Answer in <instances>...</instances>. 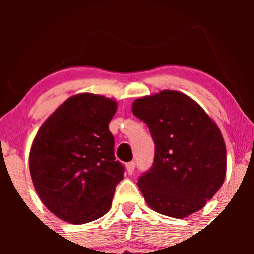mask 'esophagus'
<instances>
[{
  "label": "esophagus",
  "instance_id": "esophagus-1",
  "mask_svg": "<svg viewBox=\"0 0 254 254\" xmlns=\"http://www.w3.org/2000/svg\"><path fill=\"white\" fill-rule=\"evenodd\" d=\"M125 167H127V173H129V175H132V173H134V170H135V162L127 163V166H125Z\"/></svg>",
  "mask_w": 254,
  "mask_h": 254
}]
</instances>
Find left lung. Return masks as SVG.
I'll list each match as a JSON object with an SVG mask.
<instances>
[{
    "label": "left lung",
    "mask_w": 254,
    "mask_h": 254,
    "mask_svg": "<svg viewBox=\"0 0 254 254\" xmlns=\"http://www.w3.org/2000/svg\"><path fill=\"white\" fill-rule=\"evenodd\" d=\"M131 109L155 142L152 167L137 182L147 205L175 219L203 209L226 177L216 123L193 98L171 89L135 99Z\"/></svg>",
    "instance_id": "1"
}]
</instances>
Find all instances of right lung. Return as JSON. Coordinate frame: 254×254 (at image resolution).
<instances>
[{
  "label": "right lung",
  "instance_id": "add662e5",
  "mask_svg": "<svg viewBox=\"0 0 254 254\" xmlns=\"http://www.w3.org/2000/svg\"><path fill=\"white\" fill-rule=\"evenodd\" d=\"M115 99L78 93L66 99L38 130L29 171L40 200L59 219L73 225L109 211L124 168L114 157L109 123Z\"/></svg>",
  "mask_w": 254,
  "mask_h": 254
}]
</instances>
